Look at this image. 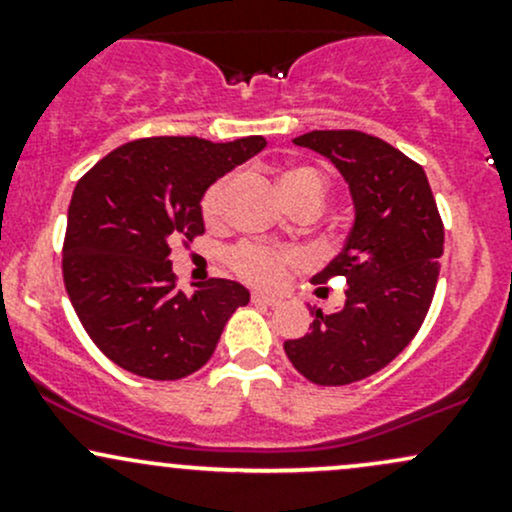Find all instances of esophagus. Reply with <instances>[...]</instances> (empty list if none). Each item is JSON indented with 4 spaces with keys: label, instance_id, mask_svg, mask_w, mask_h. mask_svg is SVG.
I'll return each instance as SVG.
<instances>
[{
    "label": "esophagus",
    "instance_id": "1",
    "mask_svg": "<svg viewBox=\"0 0 512 512\" xmlns=\"http://www.w3.org/2000/svg\"><path fill=\"white\" fill-rule=\"evenodd\" d=\"M252 303L267 305V308H276V305H281V298L279 296H269V293H252Z\"/></svg>",
    "mask_w": 512,
    "mask_h": 512
}]
</instances>
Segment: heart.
<instances>
[{"instance_id": "heart-1", "label": "heart", "mask_w": 512, "mask_h": 512, "mask_svg": "<svg viewBox=\"0 0 512 512\" xmlns=\"http://www.w3.org/2000/svg\"><path fill=\"white\" fill-rule=\"evenodd\" d=\"M231 185V175H223V178L211 182L207 190H204L202 199H199V214H202V221L207 223L209 228L221 226L223 209H226V197ZM279 190L281 195H284L286 204H289V209L310 207L317 211L327 197V178L320 168L301 163V166H291L281 173ZM228 264H231L233 272H236L243 281H248V284L279 286L281 281L289 276V272L298 269L301 257L293 250L243 243L231 250Z\"/></svg>"}]
</instances>
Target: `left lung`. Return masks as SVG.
Returning <instances> with one entry per match:
<instances>
[{"label": "left lung", "mask_w": 512, "mask_h": 512, "mask_svg": "<svg viewBox=\"0 0 512 512\" xmlns=\"http://www.w3.org/2000/svg\"><path fill=\"white\" fill-rule=\"evenodd\" d=\"M342 170L356 204L344 250L313 276L317 293L346 281V303L313 310L310 334L284 342L310 383L351 385L383 370L424 325L436 293L445 231L424 168L358 129H315L293 139Z\"/></svg>", "instance_id": "1"}]
</instances>
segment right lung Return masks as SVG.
<instances>
[{"instance_id":"right-lung-1","label":"right lung","mask_w":512,"mask_h":512,"mask_svg":"<svg viewBox=\"0 0 512 512\" xmlns=\"http://www.w3.org/2000/svg\"><path fill=\"white\" fill-rule=\"evenodd\" d=\"M264 137L214 144L146 137L122 144L76 182L62 245V276L91 342L149 380H180L214 354L248 289L209 279L187 296L170 248L204 233L199 199L228 170L264 149Z\"/></svg>"}]
</instances>
